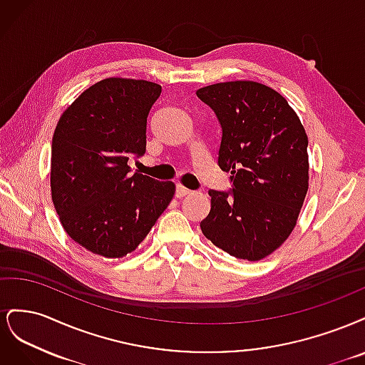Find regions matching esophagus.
I'll use <instances>...</instances> for the list:
<instances>
[{
  "mask_svg": "<svg viewBox=\"0 0 365 365\" xmlns=\"http://www.w3.org/2000/svg\"><path fill=\"white\" fill-rule=\"evenodd\" d=\"M192 192L189 190V189H185V187L184 185H178V187H176V197H184V196H187V195H190Z\"/></svg>",
  "mask_w": 365,
  "mask_h": 365,
  "instance_id": "34e87169",
  "label": "esophagus"
}]
</instances>
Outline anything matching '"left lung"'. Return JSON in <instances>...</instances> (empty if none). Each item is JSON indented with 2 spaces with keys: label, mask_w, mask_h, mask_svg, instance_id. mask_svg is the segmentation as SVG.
Segmentation results:
<instances>
[{
  "label": "left lung",
  "mask_w": 365,
  "mask_h": 365,
  "mask_svg": "<svg viewBox=\"0 0 365 365\" xmlns=\"http://www.w3.org/2000/svg\"><path fill=\"white\" fill-rule=\"evenodd\" d=\"M196 96L222 126L219 168L233 190H210L204 236L236 259L257 262L283 245L297 225L309 189L307 135L300 118L272 88L235 81Z\"/></svg>",
  "instance_id": "8db88e82"
}]
</instances>
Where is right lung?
I'll return each instance as SVG.
<instances>
[{
    "mask_svg": "<svg viewBox=\"0 0 365 365\" xmlns=\"http://www.w3.org/2000/svg\"><path fill=\"white\" fill-rule=\"evenodd\" d=\"M158 83L108 77L61 115L51 141V200L76 244L106 259L135 251L175 195L172 181L130 173L146 150Z\"/></svg>",
    "mask_w": 365,
    "mask_h": 365,
    "instance_id": "right-lung-1",
    "label": "right lung"
}]
</instances>
